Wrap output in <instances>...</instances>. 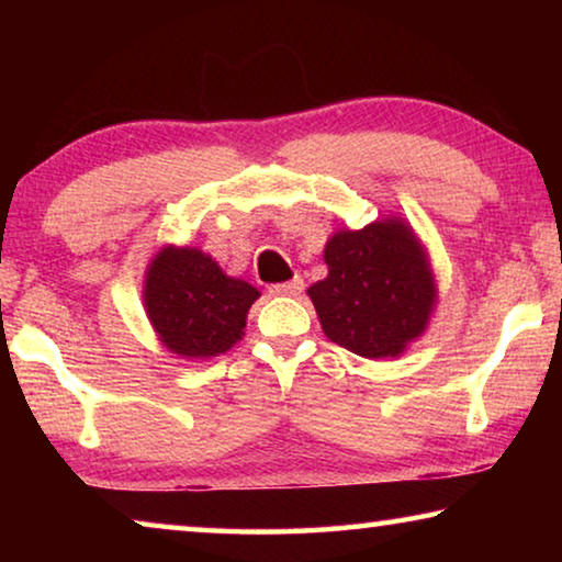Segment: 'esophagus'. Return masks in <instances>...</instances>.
Returning a JSON list of instances; mask_svg holds the SVG:
<instances>
[{
    "label": "esophagus",
    "instance_id": "1",
    "mask_svg": "<svg viewBox=\"0 0 562 562\" xmlns=\"http://www.w3.org/2000/svg\"><path fill=\"white\" fill-rule=\"evenodd\" d=\"M304 288L302 278H294L290 282H280V284H272L270 294H278V297H294V294H300Z\"/></svg>",
    "mask_w": 562,
    "mask_h": 562
}]
</instances>
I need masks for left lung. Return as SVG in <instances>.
<instances>
[{
  "mask_svg": "<svg viewBox=\"0 0 562 562\" xmlns=\"http://www.w3.org/2000/svg\"><path fill=\"white\" fill-rule=\"evenodd\" d=\"M325 262L327 278L307 294L335 345L386 359L424 335L436 307V282L424 245L402 217L335 233Z\"/></svg>",
  "mask_w": 562,
  "mask_h": 562,
  "instance_id": "left-lung-1",
  "label": "left lung"
}]
</instances>
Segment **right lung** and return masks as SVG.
Instances as JSON below:
<instances>
[{
    "mask_svg": "<svg viewBox=\"0 0 562 562\" xmlns=\"http://www.w3.org/2000/svg\"><path fill=\"white\" fill-rule=\"evenodd\" d=\"M258 297L250 282L227 278L198 247L168 245L146 270V315L164 347L186 359L225 355L243 337Z\"/></svg>",
    "mask_w": 562,
    "mask_h": 562,
    "instance_id": "obj_1",
    "label": "right lung"
}]
</instances>
